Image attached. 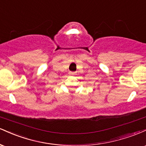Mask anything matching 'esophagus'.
I'll use <instances>...</instances> for the list:
<instances>
[{
  "mask_svg": "<svg viewBox=\"0 0 146 146\" xmlns=\"http://www.w3.org/2000/svg\"><path fill=\"white\" fill-rule=\"evenodd\" d=\"M69 74H70V75H74V74H75V72H71V71H70Z\"/></svg>",
  "mask_w": 146,
  "mask_h": 146,
  "instance_id": "obj_1",
  "label": "esophagus"
}]
</instances>
